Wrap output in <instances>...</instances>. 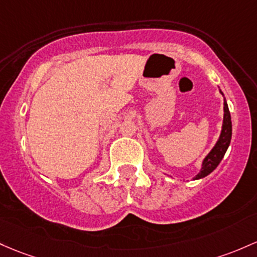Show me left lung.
Segmentation results:
<instances>
[{"mask_svg":"<svg viewBox=\"0 0 257 257\" xmlns=\"http://www.w3.org/2000/svg\"><path fill=\"white\" fill-rule=\"evenodd\" d=\"M221 91V90H219ZM221 94L223 95V92L221 91ZM224 115H223V124H222V131L221 135H219L218 140H217L216 145L213 146V149L208 152V155L205 157V160L202 161V167L201 171L194 177V179H201L204 177L208 176L211 172L216 170L217 166L219 165L222 159H223L225 151H227L228 146L230 144V139H232V120H230V113L229 109H228V105L224 100Z\"/></svg>","mask_w":257,"mask_h":257,"instance_id":"obj_1","label":"left lung"}]
</instances>
